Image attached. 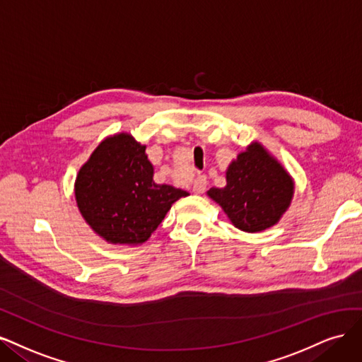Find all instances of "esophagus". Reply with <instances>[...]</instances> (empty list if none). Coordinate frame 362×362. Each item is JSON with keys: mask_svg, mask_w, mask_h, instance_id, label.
I'll return each instance as SVG.
<instances>
[{"mask_svg": "<svg viewBox=\"0 0 362 362\" xmlns=\"http://www.w3.org/2000/svg\"><path fill=\"white\" fill-rule=\"evenodd\" d=\"M206 185H207L206 176H203V174H200V176H197V179L194 180L192 191H194L195 194H203V192L206 191Z\"/></svg>", "mask_w": 362, "mask_h": 362, "instance_id": "34e87169", "label": "esophagus"}]
</instances>
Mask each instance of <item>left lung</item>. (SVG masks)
<instances>
[{
    "mask_svg": "<svg viewBox=\"0 0 362 362\" xmlns=\"http://www.w3.org/2000/svg\"><path fill=\"white\" fill-rule=\"evenodd\" d=\"M215 200L242 231L255 233L272 227L293 197V180L257 143L251 144L227 170L224 188H211Z\"/></svg>",
    "mask_w": 362,
    "mask_h": 362,
    "instance_id": "1",
    "label": "left lung"
}]
</instances>
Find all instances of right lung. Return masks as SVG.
Returning a JSON list of instances; mask_svg holds the SVG:
<instances>
[{
    "label": "right lung",
    "mask_w": 362,
    "mask_h": 362,
    "mask_svg": "<svg viewBox=\"0 0 362 362\" xmlns=\"http://www.w3.org/2000/svg\"><path fill=\"white\" fill-rule=\"evenodd\" d=\"M189 195L153 180L146 146L129 134L102 141L79 170L75 197L81 214L111 243L146 242L174 202Z\"/></svg>",
    "instance_id": "add662e5"
}]
</instances>
